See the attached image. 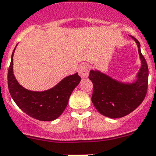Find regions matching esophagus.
Segmentation results:
<instances>
[{
	"label": "esophagus",
	"instance_id": "obj_1",
	"mask_svg": "<svg viewBox=\"0 0 156 156\" xmlns=\"http://www.w3.org/2000/svg\"><path fill=\"white\" fill-rule=\"evenodd\" d=\"M79 75L82 78H86L89 75V69L88 66L86 65H83L80 66V68L79 69Z\"/></svg>",
	"mask_w": 156,
	"mask_h": 156
}]
</instances>
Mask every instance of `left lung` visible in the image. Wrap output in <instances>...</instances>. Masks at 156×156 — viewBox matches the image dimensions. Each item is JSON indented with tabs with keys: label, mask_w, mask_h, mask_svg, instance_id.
Returning a JSON list of instances; mask_svg holds the SVG:
<instances>
[{
	"label": "left lung",
	"mask_w": 156,
	"mask_h": 156,
	"mask_svg": "<svg viewBox=\"0 0 156 156\" xmlns=\"http://www.w3.org/2000/svg\"><path fill=\"white\" fill-rule=\"evenodd\" d=\"M138 48L141 66L136 76V80L123 83L112 78L98 70L90 71L89 79L94 85L91 101L101 115L112 119L128 115L141 104L148 89V68L140 51L139 41L133 37Z\"/></svg>",
	"instance_id": "1"
}]
</instances>
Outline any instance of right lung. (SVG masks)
Returning <instances> with one entry per match:
<instances>
[{"label":"right lung","mask_w":156,"mask_h":156,"mask_svg":"<svg viewBox=\"0 0 156 156\" xmlns=\"http://www.w3.org/2000/svg\"><path fill=\"white\" fill-rule=\"evenodd\" d=\"M8 73V86L14 101L25 113L41 121H52L66 109L69 98L81 78L78 73L65 77L54 87L44 91H32L19 84L13 73V55Z\"/></svg>","instance_id":"right-lung-1"}]
</instances>
